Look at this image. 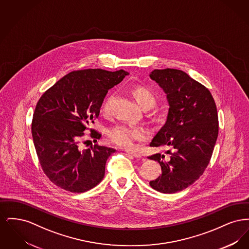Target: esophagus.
<instances>
[{
    "instance_id": "esophagus-1",
    "label": "esophagus",
    "mask_w": 249,
    "mask_h": 249,
    "mask_svg": "<svg viewBox=\"0 0 249 249\" xmlns=\"http://www.w3.org/2000/svg\"><path fill=\"white\" fill-rule=\"evenodd\" d=\"M125 152L128 153V154L131 155V156H133V157H135V158H141L142 157L140 153H138L136 151H133V150H130V149H125Z\"/></svg>"
}]
</instances>
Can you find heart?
Instances as JSON below:
<instances>
[{
	"mask_svg": "<svg viewBox=\"0 0 249 249\" xmlns=\"http://www.w3.org/2000/svg\"><path fill=\"white\" fill-rule=\"evenodd\" d=\"M130 96L142 110H148L154 107L157 98L154 92L143 85H132L129 89ZM108 106V99L103 104L102 111L106 113ZM110 142L122 147H132L135 142L144 141L146 139V131L142 127H132L125 124H118L110 127L107 131Z\"/></svg>",
	"mask_w": 249,
	"mask_h": 249,
	"instance_id": "heart-1",
	"label": "heart"
}]
</instances>
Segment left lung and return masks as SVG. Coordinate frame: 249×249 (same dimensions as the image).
Returning <instances> with one entry per match:
<instances>
[{"mask_svg": "<svg viewBox=\"0 0 249 249\" xmlns=\"http://www.w3.org/2000/svg\"><path fill=\"white\" fill-rule=\"evenodd\" d=\"M150 78L167 94L169 111L165 124L150 146H169L165 156L148 157L161 167V175L150 181L152 189L176 193L187 189L203 174L213 154L218 135V118L211 92L188 73L177 69H156Z\"/></svg>", "mask_w": 249, "mask_h": 249, "instance_id": "8db88e82", "label": "left lung"}]
</instances>
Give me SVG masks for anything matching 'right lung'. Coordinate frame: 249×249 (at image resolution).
<instances>
[{"instance_id": "add662e5", "label": "right lung", "mask_w": 249, "mask_h": 249, "mask_svg": "<svg viewBox=\"0 0 249 249\" xmlns=\"http://www.w3.org/2000/svg\"><path fill=\"white\" fill-rule=\"evenodd\" d=\"M127 74L124 70L71 71L39 99L32 122L34 143L44 173L60 189L81 193L103 180L107 159L116 149L94 144L82 150L79 139L99 117L108 90ZM90 135L101 137L96 131Z\"/></svg>"}]
</instances>
